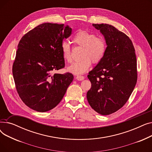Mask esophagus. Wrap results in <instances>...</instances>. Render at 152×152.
Listing matches in <instances>:
<instances>
[{"mask_svg":"<svg viewBox=\"0 0 152 152\" xmlns=\"http://www.w3.org/2000/svg\"><path fill=\"white\" fill-rule=\"evenodd\" d=\"M76 79L78 81H83L84 79V77L83 76H80V75H78L76 76Z\"/></svg>","mask_w":152,"mask_h":152,"instance_id":"esophagus-1","label":"esophagus"}]
</instances>
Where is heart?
<instances>
[{"label":"heart","mask_w":152,"mask_h":152,"mask_svg":"<svg viewBox=\"0 0 152 152\" xmlns=\"http://www.w3.org/2000/svg\"><path fill=\"white\" fill-rule=\"evenodd\" d=\"M72 41L79 47H82L79 61H76L68 67V71L75 75H81L89 70L92 61L98 63L103 58L107 50V44L104 38L95 36L93 33L84 30H79L74 35ZM63 58L68 63L72 61L70 45L64 41L61 45Z\"/></svg>","instance_id":"b5f03b06"}]
</instances>
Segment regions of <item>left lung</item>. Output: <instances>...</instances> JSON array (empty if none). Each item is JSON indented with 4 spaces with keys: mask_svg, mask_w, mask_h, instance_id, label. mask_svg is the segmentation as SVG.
Wrapping results in <instances>:
<instances>
[{
    "mask_svg": "<svg viewBox=\"0 0 152 152\" xmlns=\"http://www.w3.org/2000/svg\"><path fill=\"white\" fill-rule=\"evenodd\" d=\"M104 36V57L87 76L92 86L87 93L91 107L102 115L116 112L128 100L137 83V61L131 40L108 24H93Z\"/></svg>",
    "mask_w": 152,
    "mask_h": 152,
    "instance_id": "left-lung-1",
    "label": "left lung"
}]
</instances>
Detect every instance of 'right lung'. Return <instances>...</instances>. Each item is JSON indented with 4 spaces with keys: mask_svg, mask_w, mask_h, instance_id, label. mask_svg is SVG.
<instances>
[{
    "mask_svg": "<svg viewBox=\"0 0 152 152\" xmlns=\"http://www.w3.org/2000/svg\"><path fill=\"white\" fill-rule=\"evenodd\" d=\"M71 31L68 25L45 23L20 41L12 72L19 96L30 108L39 112L53 109L73 81L71 73H53L65 66L61 45Z\"/></svg>",
    "mask_w": 152,
    "mask_h": 152,
    "instance_id": "right-lung-1",
    "label": "right lung"
}]
</instances>
